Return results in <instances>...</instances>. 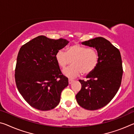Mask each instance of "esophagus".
Listing matches in <instances>:
<instances>
[{
  "instance_id": "esophagus-1",
  "label": "esophagus",
  "mask_w": 134,
  "mask_h": 134,
  "mask_svg": "<svg viewBox=\"0 0 134 134\" xmlns=\"http://www.w3.org/2000/svg\"><path fill=\"white\" fill-rule=\"evenodd\" d=\"M73 81L74 80L73 79H69V84H71Z\"/></svg>"
}]
</instances>
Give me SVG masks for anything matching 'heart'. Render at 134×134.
<instances>
[{
  "label": "heart",
  "instance_id": "heart-1",
  "mask_svg": "<svg viewBox=\"0 0 134 134\" xmlns=\"http://www.w3.org/2000/svg\"><path fill=\"white\" fill-rule=\"evenodd\" d=\"M57 63L62 68L70 64L72 65L63 70L69 77L77 76L82 73L86 75L94 70L98 63V55L92 48H86L79 44H72L67 49V52L59 49L55 54Z\"/></svg>",
  "mask_w": 134,
  "mask_h": 134
}]
</instances>
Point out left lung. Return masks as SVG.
I'll list each match as a JSON object with an SVG mask.
<instances>
[{
	"mask_svg": "<svg viewBox=\"0 0 134 134\" xmlns=\"http://www.w3.org/2000/svg\"><path fill=\"white\" fill-rule=\"evenodd\" d=\"M82 44L95 48L98 63L94 70L86 76L88 80H79L82 88L76 98L83 109L98 110L109 103L120 88L123 75L122 58L119 50L102 37Z\"/></svg>",
	"mask_w": 134,
	"mask_h": 134,
	"instance_id": "obj_1",
	"label": "left lung"
}]
</instances>
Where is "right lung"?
Returning <instances> with one entry per match:
<instances>
[{
    "label": "right lung",
    "mask_w": 134,
    "mask_h": 134,
    "mask_svg": "<svg viewBox=\"0 0 134 134\" xmlns=\"http://www.w3.org/2000/svg\"><path fill=\"white\" fill-rule=\"evenodd\" d=\"M69 42L39 36L21 47L15 79L18 91L31 107L47 111L58 105L69 80L61 73L55 54Z\"/></svg>",
    "instance_id": "add662e5"
}]
</instances>
